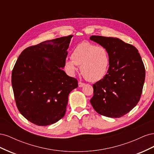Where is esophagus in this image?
Masks as SVG:
<instances>
[{"mask_svg": "<svg viewBox=\"0 0 154 154\" xmlns=\"http://www.w3.org/2000/svg\"><path fill=\"white\" fill-rule=\"evenodd\" d=\"M85 85V83H82V82H78V86L80 87H83Z\"/></svg>", "mask_w": 154, "mask_h": 154, "instance_id": "obj_1", "label": "esophagus"}]
</instances>
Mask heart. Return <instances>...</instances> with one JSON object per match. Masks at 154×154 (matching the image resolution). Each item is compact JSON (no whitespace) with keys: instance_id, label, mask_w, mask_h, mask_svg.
I'll return each instance as SVG.
<instances>
[{"instance_id":"1","label":"heart","mask_w":154,"mask_h":154,"mask_svg":"<svg viewBox=\"0 0 154 154\" xmlns=\"http://www.w3.org/2000/svg\"><path fill=\"white\" fill-rule=\"evenodd\" d=\"M109 65V54L105 48L84 42L72 50L71 58L67 59L65 68L69 74L74 75L77 66H81L83 76L88 81L96 82L105 76Z\"/></svg>"}]
</instances>
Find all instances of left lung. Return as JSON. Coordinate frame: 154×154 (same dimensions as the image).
<instances>
[{"label": "left lung", "mask_w": 154, "mask_h": 154, "mask_svg": "<svg viewBox=\"0 0 154 154\" xmlns=\"http://www.w3.org/2000/svg\"><path fill=\"white\" fill-rule=\"evenodd\" d=\"M90 39L108 51L106 75L93 85L90 102L97 113L118 118L136 106L142 94L145 68L138 50L118 38L91 36Z\"/></svg>", "instance_id": "obj_1"}]
</instances>
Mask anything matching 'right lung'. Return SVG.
Masks as SVG:
<instances>
[{
  "label": "right lung",
  "mask_w": 154,
  "mask_h": 154,
  "mask_svg": "<svg viewBox=\"0 0 154 154\" xmlns=\"http://www.w3.org/2000/svg\"><path fill=\"white\" fill-rule=\"evenodd\" d=\"M72 37H60L27 48L13 67L11 83L17 106L33 124L47 126L62 119L69 93L78 86L76 79L63 70Z\"/></svg>",
  "instance_id": "1"
}]
</instances>
